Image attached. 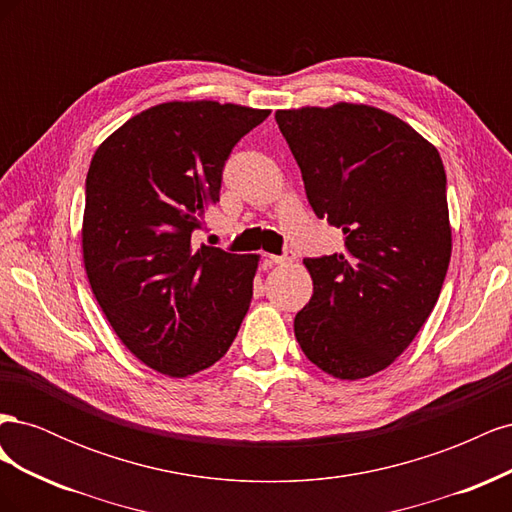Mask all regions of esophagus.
<instances>
[{
	"label": "esophagus",
	"instance_id": "1",
	"mask_svg": "<svg viewBox=\"0 0 512 512\" xmlns=\"http://www.w3.org/2000/svg\"><path fill=\"white\" fill-rule=\"evenodd\" d=\"M271 258V262L273 265H290V262H294V254L292 252H286V254H282V256H269Z\"/></svg>",
	"mask_w": 512,
	"mask_h": 512
}]
</instances>
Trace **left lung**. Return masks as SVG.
<instances>
[{"instance_id": "8db88e82", "label": "left lung", "mask_w": 512, "mask_h": 512, "mask_svg": "<svg viewBox=\"0 0 512 512\" xmlns=\"http://www.w3.org/2000/svg\"><path fill=\"white\" fill-rule=\"evenodd\" d=\"M318 218L344 252L305 258L314 282L294 318L305 356L329 376L389 367L436 307L453 237L438 149L404 119L369 104L277 111Z\"/></svg>"}]
</instances>
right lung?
<instances>
[{
    "mask_svg": "<svg viewBox=\"0 0 512 512\" xmlns=\"http://www.w3.org/2000/svg\"><path fill=\"white\" fill-rule=\"evenodd\" d=\"M271 111L162 102L96 149L85 181L83 265L108 324L138 361L188 378L220 361L252 303L258 254L192 243L220 203L232 147Z\"/></svg>",
    "mask_w": 512,
    "mask_h": 512,
    "instance_id": "right-lung-1",
    "label": "right lung"
}]
</instances>
